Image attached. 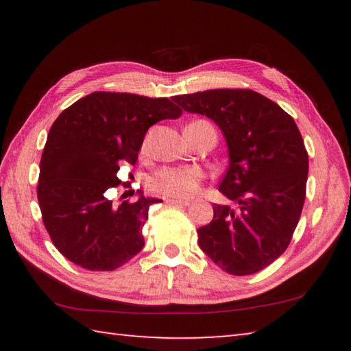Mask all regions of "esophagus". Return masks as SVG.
<instances>
[{"label":"esophagus","mask_w":351,"mask_h":351,"mask_svg":"<svg viewBox=\"0 0 351 351\" xmlns=\"http://www.w3.org/2000/svg\"><path fill=\"white\" fill-rule=\"evenodd\" d=\"M165 203L170 204V206H181V207H184V206H189L190 201H186V199H170V198H167V199H165Z\"/></svg>","instance_id":"34e87169"}]
</instances>
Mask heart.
I'll list each match as a JSON object with an SVG mask.
<instances>
[{
  "instance_id": "obj_1",
  "label": "heart",
  "mask_w": 351,
  "mask_h": 351,
  "mask_svg": "<svg viewBox=\"0 0 351 351\" xmlns=\"http://www.w3.org/2000/svg\"><path fill=\"white\" fill-rule=\"evenodd\" d=\"M193 123H207L204 121H198ZM209 125V123H207ZM148 136H145L142 142V152L147 150ZM204 181V171L199 167H164L154 171L148 178L147 187L150 192L162 195L164 198L170 199H189L197 195Z\"/></svg>"
}]
</instances>
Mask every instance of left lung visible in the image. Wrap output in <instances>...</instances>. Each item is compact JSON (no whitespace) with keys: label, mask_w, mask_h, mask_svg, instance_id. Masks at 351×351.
Segmentation results:
<instances>
[{"label":"left lung","mask_w":351,"mask_h":351,"mask_svg":"<svg viewBox=\"0 0 351 351\" xmlns=\"http://www.w3.org/2000/svg\"><path fill=\"white\" fill-rule=\"evenodd\" d=\"M184 111L217 123L228 144L229 167L198 245L234 276L269 266L287 251L305 203L308 153L294 119L252 90H207L175 96Z\"/></svg>","instance_id":"1"}]
</instances>
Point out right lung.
<instances>
[{"mask_svg":"<svg viewBox=\"0 0 351 351\" xmlns=\"http://www.w3.org/2000/svg\"><path fill=\"white\" fill-rule=\"evenodd\" d=\"M181 112L167 97L96 91L56 119L41 154L37 197L47 234L69 261L112 271L141 252L148 209L161 199L138 190L134 203L116 206L106 195L121 184L119 165L138 161L148 128Z\"/></svg>","mask_w":351,"mask_h":351,"instance_id":"right-lung-1","label":"right lung"}]
</instances>
